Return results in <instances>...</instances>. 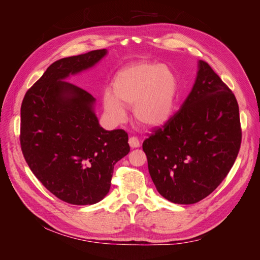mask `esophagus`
Listing matches in <instances>:
<instances>
[{
    "mask_svg": "<svg viewBox=\"0 0 260 260\" xmlns=\"http://www.w3.org/2000/svg\"><path fill=\"white\" fill-rule=\"evenodd\" d=\"M129 144L132 148H136L140 146V141L137 137H130L129 138Z\"/></svg>",
    "mask_w": 260,
    "mask_h": 260,
    "instance_id": "1",
    "label": "esophagus"
}]
</instances>
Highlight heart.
Segmentation results:
<instances>
[{"instance_id":"obj_1","label":"heart","mask_w":260,"mask_h":260,"mask_svg":"<svg viewBox=\"0 0 260 260\" xmlns=\"http://www.w3.org/2000/svg\"><path fill=\"white\" fill-rule=\"evenodd\" d=\"M113 92L103 95L105 111L122 121L125 106H132L136 120L144 127H159L174 114L178 78L172 70L151 61H139L121 68L112 82Z\"/></svg>"}]
</instances>
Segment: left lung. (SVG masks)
<instances>
[{
    "label": "left lung",
    "instance_id": "obj_1",
    "mask_svg": "<svg viewBox=\"0 0 260 260\" xmlns=\"http://www.w3.org/2000/svg\"><path fill=\"white\" fill-rule=\"evenodd\" d=\"M242 142L239 104L208 62L179 111L143 142L157 191L176 204H194L229 174Z\"/></svg>",
    "mask_w": 260,
    "mask_h": 260
}]
</instances>
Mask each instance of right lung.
Segmentation results:
<instances>
[{
	"mask_svg": "<svg viewBox=\"0 0 260 260\" xmlns=\"http://www.w3.org/2000/svg\"><path fill=\"white\" fill-rule=\"evenodd\" d=\"M105 54V49L94 50L54 61L21 103L19 139L29 168L52 194L73 205L103 200L115 164L130 152L128 133L100 127L95 99L64 80Z\"/></svg>",
	"mask_w": 260,
	"mask_h": 260,
	"instance_id": "obj_1",
	"label": "right lung"
}]
</instances>
